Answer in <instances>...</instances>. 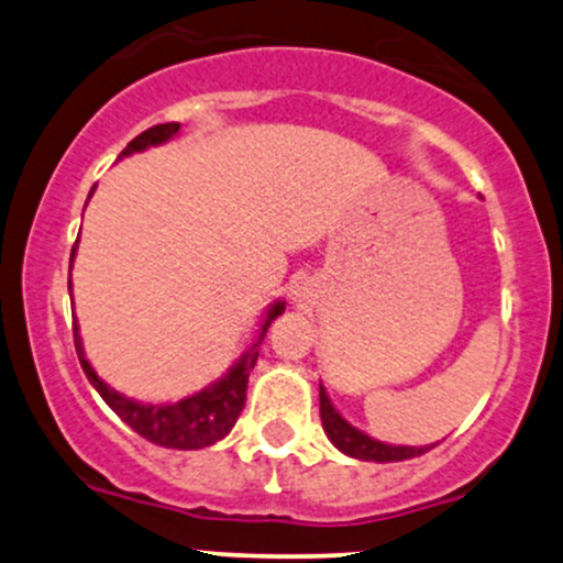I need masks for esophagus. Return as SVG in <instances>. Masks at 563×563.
Masks as SVG:
<instances>
[{"mask_svg": "<svg viewBox=\"0 0 563 563\" xmlns=\"http://www.w3.org/2000/svg\"><path fill=\"white\" fill-rule=\"evenodd\" d=\"M301 296H303V288H296L294 290V299H301Z\"/></svg>", "mask_w": 563, "mask_h": 563, "instance_id": "34e87169", "label": "esophagus"}]
</instances>
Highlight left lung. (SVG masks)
I'll return each mask as SVG.
<instances>
[{"label": "left lung", "instance_id": "1", "mask_svg": "<svg viewBox=\"0 0 563 563\" xmlns=\"http://www.w3.org/2000/svg\"><path fill=\"white\" fill-rule=\"evenodd\" d=\"M320 418L322 429L331 442L346 455L360 457V461H376V463H391V461H407V457L423 455L429 448H399V444H384L378 439H371L360 429L349 426L344 418L335 412V407L328 399L325 389L320 386Z\"/></svg>", "mask_w": 563, "mask_h": 563}]
</instances>
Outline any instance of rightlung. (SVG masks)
I'll use <instances>...</instances> for the list:
<instances>
[{"label":"right lung","mask_w":563,"mask_h":563,"mask_svg":"<svg viewBox=\"0 0 563 563\" xmlns=\"http://www.w3.org/2000/svg\"><path fill=\"white\" fill-rule=\"evenodd\" d=\"M177 132H179L177 121L145 129V132L137 134V137L129 142L124 151H121V156H132V153L145 151V147L151 145H161V142L172 140ZM89 196H92V192H89ZM74 254H76V245L74 251H70V262H74ZM68 290H70V280H68ZM283 309H286V303L283 301H275L273 307H269L267 320H264L260 331V339H256L254 346H251L249 352H245L243 357L230 367L228 376L219 378L217 384L209 386V389L192 394V397L187 399H179V402L174 405H142V402H134V399L121 397L119 391H113L111 386H108L106 380L92 371V365L87 363V357H84L79 325H76V322H74V344L89 384L95 386L97 394L106 399L108 407H111L121 421L132 426V429L137 431L140 437H145L147 442L161 444V448L200 450L228 437L232 426H235L238 416H241L245 405L249 373L254 371L256 357H260V344L264 333H267V328L273 325L275 318H280Z\"/></svg>","instance_id":"obj_1"}]
</instances>
